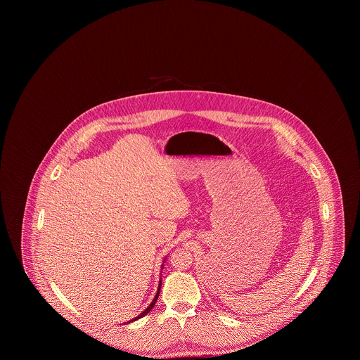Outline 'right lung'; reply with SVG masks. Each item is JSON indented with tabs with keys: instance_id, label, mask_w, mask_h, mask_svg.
Segmentation results:
<instances>
[{
	"instance_id": "obj_1",
	"label": "right lung",
	"mask_w": 360,
	"mask_h": 360,
	"mask_svg": "<svg viewBox=\"0 0 360 360\" xmlns=\"http://www.w3.org/2000/svg\"><path fill=\"white\" fill-rule=\"evenodd\" d=\"M159 292H160V285H159V289H158V292H156V295H155L154 301H153V302H151V305H150V307H148V308L146 309V310H144V311H143V313H141V314H139V316H137V317H136V319H135V320H139V319H141V317H143V316H146V314H147V313H148V311H150V310H151V309L154 308L155 304H156V300H158V297H159ZM131 321H132V320H131Z\"/></svg>"
}]
</instances>
